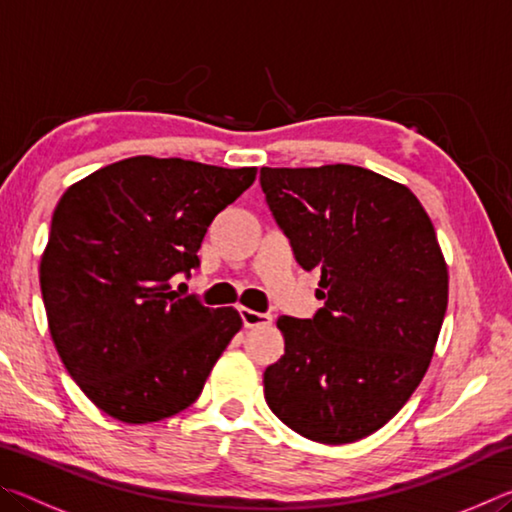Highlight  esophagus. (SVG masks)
Listing matches in <instances>:
<instances>
[{"label": "esophagus", "instance_id": "esophagus-1", "mask_svg": "<svg viewBox=\"0 0 512 512\" xmlns=\"http://www.w3.org/2000/svg\"><path fill=\"white\" fill-rule=\"evenodd\" d=\"M239 314H241V320H244L246 327H264V325L273 323L271 314H262V311H253L248 307H241Z\"/></svg>", "mask_w": 512, "mask_h": 512}]
</instances>
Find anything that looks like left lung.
I'll return each mask as SVG.
<instances>
[{"label": "left lung", "mask_w": 512, "mask_h": 512, "mask_svg": "<svg viewBox=\"0 0 512 512\" xmlns=\"http://www.w3.org/2000/svg\"><path fill=\"white\" fill-rule=\"evenodd\" d=\"M268 210L305 271L311 318L280 316L271 411L300 436L354 443L393 418L429 368L447 311V264L409 187L354 164L259 171Z\"/></svg>", "instance_id": "8db88e82"}]
</instances>
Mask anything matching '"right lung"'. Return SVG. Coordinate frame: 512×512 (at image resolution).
<instances>
[{
	"label": "right lung",
	"mask_w": 512,
	"mask_h": 512,
	"mask_svg": "<svg viewBox=\"0 0 512 512\" xmlns=\"http://www.w3.org/2000/svg\"><path fill=\"white\" fill-rule=\"evenodd\" d=\"M255 176V167L137 155L58 201L40 262L49 332L69 375L110 418L146 424L187 409L244 325L237 309L178 296L169 280L201 266L214 216Z\"/></svg>",
	"instance_id": "add662e5"
}]
</instances>
